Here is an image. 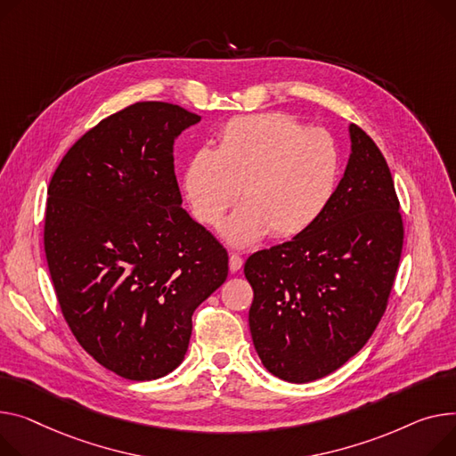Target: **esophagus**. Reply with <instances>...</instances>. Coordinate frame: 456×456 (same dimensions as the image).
<instances>
[{
	"label": "esophagus",
	"mask_w": 456,
	"mask_h": 456,
	"mask_svg": "<svg viewBox=\"0 0 456 456\" xmlns=\"http://www.w3.org/2000/svg\"><path fill=\"white\" fill-rule=\"evenodd\" d=\"M241 265H244V258L238 256V255H231V256H229V269H231L232 273H236Z\"/></svg>",
	"instance_id": "obj_1"
}]
</instances>
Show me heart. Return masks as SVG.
Segmentation results:
<instances>
[{
	"label": "heart",
	"mask_w": 456,
	"mask_h": 456,
	"mask_svg": "<svg viewBox=\"0 0 456 456\" xmlns=\"http://www.w3.org/2000/svg\"><path fill=\"white\" fill-rule=\"evenodd\" d=\"M339 150L324 130H306L286 113L234 117L215 150L187 161L181 189L198 222L224 227L234 248H249L271 232L279 240L306 232L330 205L339 181Z\"/></svg>",
	"instance_id": "obj_1"
}]
</instances>
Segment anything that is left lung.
Instances as JSON below:
<instances>
[{
	"label": "left lung",
	"mask_w": 456,
	"mask_h": 456,
	"mask_svg": "<svg viewBox=\"0 0 456 456\" xmlns=\"http://www.w3.org/2000/svg\"><path fill=\"white\" fill-rule=\"evenodd\" d=\"M350 158L324 215L244 265L255 298L249 328L262 365L289 383L343 367L385 314L403 248L388 165L350 125Z\"/></svg>",
	"instance_id": "obj_1"
}]
</instances>
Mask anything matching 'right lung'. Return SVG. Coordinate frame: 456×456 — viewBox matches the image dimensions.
I'll return each instance as SVG.
<instances>
[{
    "mask_svg": "<svg viewBox=\"0 0 456 456\" xmlns=\"http://www.w3.org/2000/svg\"><path fill=\"white\" fill-rule=\"evenodd\" d=\"M200 115L137 102L84 134L47 189L44 244L73 336L102 367L158 379L183 361L192 314L229 256L181 207L174 141Z\"/></svg>",
    "mask_w": 456,
    "mask_h": 456,
    "instance_id": "obj_1",
    "label": "right lung"
}]
</instances>
